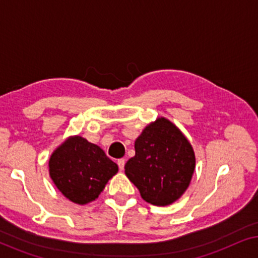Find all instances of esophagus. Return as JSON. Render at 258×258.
<instances>
[{"label": "esophagus", "instance_id": "obj_1", "mask_svg": "<svg viewBox=\"0 0 258 258\" xmlns=\"http://www.w3.org/2000/svg\"><path fill=\"white\" fill-rule=\"evenodd\" d=\"M117 164H118L119 170H123V169H124V164H125V160H124V158H121V160H118V161H117Z\"/></svg>", "mask_w": 258, "mask_h": 258}]
</instances>
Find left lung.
Returning a JSON list of instances; mask_svg holds the SVG:
<instances>
[{
    "instance_id": "left-lung-1",
    "label": "left lung",
    "mask_w": 258,
    "mask_h": 258,
    "mask_svg": "<svg viewBox=\"0 0 258 258\" xmlns=\"http://www.w3.org/2000/svg\"><path fill=\"white\" fill-rule=\"evenodd\" d=\"M192 146L165 117L148 124L135 141V156L124 165L141 197L154 206L174 203L188 189L195 171Z\"/></svg>"
}]
</instances>
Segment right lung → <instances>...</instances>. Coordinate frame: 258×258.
I'll return each instance as SVG.
<instances>
[{"label":"right lung","mask_w":258,"mask_h":258,"mask_svg":"<svg viewBox=\"0 0 258 258\" xmlns=\"http://www.w3.org/2000/svg\"><path fill=\"white\" fill-rule=\"evenodd\" d=\"M117 171L103 149L79 135L63 141L49 158V176L56 188L80 206L96 200Z\"/></svg>","instance_id":"right-lung-1"}]
</instances>
